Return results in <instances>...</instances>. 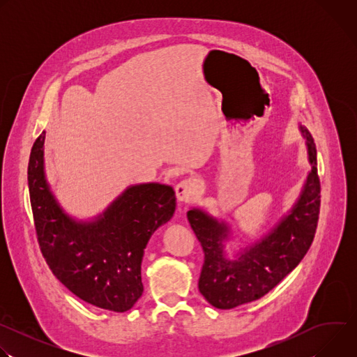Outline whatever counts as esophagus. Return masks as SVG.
I'll return each mask as SVG.
<instances>
[{"label": "esophagus", "mask_w": 357, "mask_h": 357, "mask_svg": "<svg viewBox=\"0 0 357 357\" xmlns=\"http://www.w3.org/2000/svg\"><path fill=\"white\" fill-rule=\"evenodd\" d=\"M175 192H176V197L179 202H190V200H195L200 195L197 182L190 178L181 181L176 185Z\"/></svg>", "instance_id": "obj_1"}]
</instances>
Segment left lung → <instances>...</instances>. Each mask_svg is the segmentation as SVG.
Here are the masks:
<instances>
[{
    "instance_id": "obj_1",
    "label": "left lung",
    "mask_w": 357,
    "mask_h": 357,
    "mask_svg": "<svg viewBox=\"0 0 357 357\" xmlns=\"http://www.w3.org/2000/svg\"><path fill=\"white\" fill-rule=\"evenodd\" d=\"M307 138L311 172L287 216L261 240L241 248L236 259H226L223 241L229 236L225 222H218L200 209L188 212V220L205 252L199 291L219 310L260 299L280 284L310 250L319 219L321 182L317 168V146L311 132L301 127Z\"/></svg>"
}]
</instances>
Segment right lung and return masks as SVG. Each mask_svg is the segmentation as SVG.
Instances as JSON below:
<instances>
[{"mask_svg": "<svg viewBox=\"0 0 357 357\" xmlns=\"http://www.w3.org/2000/svg\"><path fill=\"white\" fill-rule=\"evenodd\" d=\"M45 131L36 138L28 164L33 223L42 256L54 275L76 296L94 307L126 312L142 295L144 248L175 212L168 185L130 186L91 222L63 212L45 178Z\"/></svg>", "mask_w": 357, "mask_h": 357, "instance_id": "add662e5", "label": "right lung"}]
</instances>
